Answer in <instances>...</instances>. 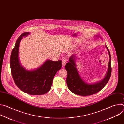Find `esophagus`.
<instances>
[{"mask_svg": "<svg viewBox=\"0 0 124 124\" xmlns=\"http://www.w3.org/2000/svg\"><path fill=\"white\" fill-rule=\"evenodd\" d=\"M67 59H66V58L63 59L62 61V66L63 67L64 66L66 65V64L67 63Z\"/></svg>", "mask_w": 124, "mask_h": 124, "instance_id": "esophagus-1", "label": "esophagus"}]
</instances>
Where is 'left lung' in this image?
Listing matches in <instances>:
<instances>
[{"label": "left lung", "instance_id": "left-lung-1", "mask_svg": "<svg viewBox=\"0 0 124 124\" xmlns=\"http://www.w3.org/2000/svg\"><path fill=\"white\" fill-rule=\"evenodd\" d=\"M109 56V62L108 73L105 77L101 81L89 84L84 82L80 78L75 64V56H72L69 58V62L65 65V69L67 72L66 82L69 89L74 94L80 96H90L97 93L101 91L108 82L111 74V56L108 47Z\"/></svg>", "mask_w": 124, "mask_h": 124}]
</instances>
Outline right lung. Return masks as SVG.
Segmentation results:
<instances>
[{
  "mask_svg": "<svg viewBox=\"0 0 124 124\" xmlns=\"http://www.w3.org/2000/svg\"><path fill=\"white\" fill-rule=\"evenodd\" d=\"M29 34V32L22 34L12 51L10 57L11 74L15 84L22 91L31 95H43L50 90L54 77L61 68V60H48L36 70L31 71L25 70L20 63L19 49L23 36Z\"/></svg>",
  "mask_w": 124,
  "mask_h": 124,
  "instance_id": "add662e5",
  "label": "right lung"
}]
</instances>
